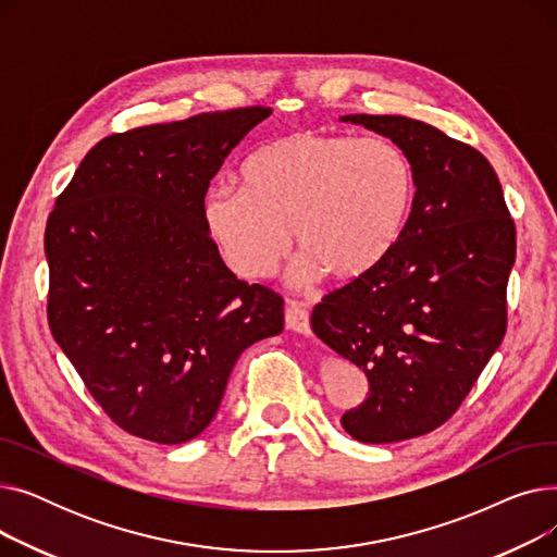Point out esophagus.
I'll return each instance as SVG.
<instances>
[{
    "instance_id": "34e87169",
    "label": "esophagus",
    "mask_w": 557,
    "mask_h": 557,
    "mask_svg": "<svg viewBox=\"0 0 557 557\" xmlns=\"http://www.w3.org/2000/svg\"><path fill=\"white\" fill-rule=\"evenodd\" d=\"M284 323L288 330H294L298 334H309L311 325H309V311L298 305V302H288L286 311H284Z\"/></svg>"
}]
</instances>
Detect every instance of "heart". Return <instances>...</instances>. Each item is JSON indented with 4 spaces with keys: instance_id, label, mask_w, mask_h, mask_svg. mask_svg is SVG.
<instances>
[{
    "instance_id": "1",
    "label": "heart",
    "mask_w": 557,
    "mask_h": 557,
    "mask_svg": "<svg viewBox=\"0 0 557 557\" xmlns=\"http://www.w3.org/2000/svg\"><path fill=\"white\" fill-rule=\"evenodd\" d=\"M416 191L413 162L393 139L298 131L257 146L242 185L212 187L202 223L242 277H271L294 230L300 282H349L395 250Z\"/></svg>"
}]
</instances>
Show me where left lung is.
Segmentation results:
<instances>
[{"label": "left lung", "instance_id": "obj_1", "mask_svg": "<svg viewBox=\"0 0 557 557\" xmlns=\"http://www.w3.org/2000/svg\"><path fill=\"white\" fill-rule=\"evenodd\" d=\"M341 122L399 144L418 181L395 250L311 313L313 334L370 384L343 429L386 445L447 422L502 345L517 237L502 183L472 146L401 114Z\"/></svg>", "mask_w": 557, "mask_h": 557}]
</instances>
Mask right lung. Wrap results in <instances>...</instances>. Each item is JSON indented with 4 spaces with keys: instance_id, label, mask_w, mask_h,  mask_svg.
Returning a JSON list of instances; mask_svg holds the SVG:
<instances>
[{
    "instance_id": "right-lung-1",
    "label": "right lung",
    "mask_w": 557,
    "mask_h": 557,
    "mask_svg": "<svg viewBox=\"0 0 557 557\" xmlns=\"http://www.w3.org/2000/svg\"><path fill=\"white\" fill-rule=\"evenodd\" d=\"M271 112L110 135L49 214L51 334L108 418L144 441L202 433L244 349L284 327V300L237 280L202 223L210 181Z\"/></svg>"
}]
</instances>
